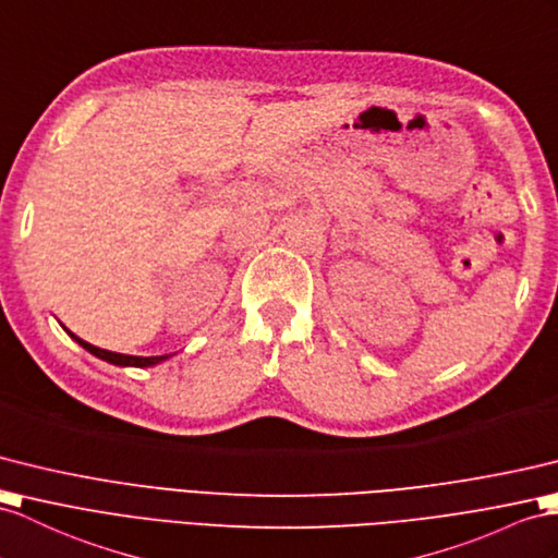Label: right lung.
Masks as SVG:
<instances>
[{"label":"right lung","mask_w":558,"mask_h":558,"mask_svg":"<svg viewBox=\"0 0 558 558\" xmlns=\"http://www.w3.org/2000/svg\"><path fill=\"white\" fill-rule=\"evenodd\" d=\"M71 333V331H68ZM75 341L83 345L85 350H89L92 355H97V357H101V360H106V362H111V364H120V366H151V364H158V362H162L166 360V355H160V357H134V355H120V352H111V350H101V348H97V345H92V343H87V341H83V338H77L75 333H71Z\"/></svg>","instance_id":"right-lung-1"}]
</instances>
